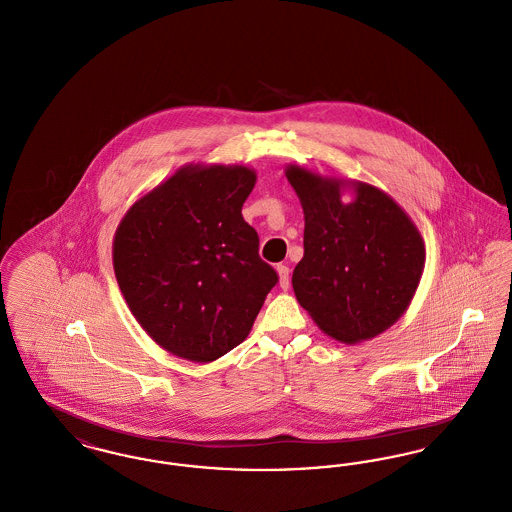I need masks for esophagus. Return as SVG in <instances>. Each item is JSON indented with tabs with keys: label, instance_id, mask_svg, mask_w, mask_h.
I'll list each match as a JSON object with an SVG mask.
<instances>
[{
	"label": "esophagus",
	"instance_id": "1",
	"mask_svg": "<svg viewBox=\"0 0 512 512\" xmlns=\"http://www.w3.org/2000/svg\"><path fill=\"white\" fill-rule=\"evenodd\" d=\"M276 270H278V276H280V288L288 290L290 288V268L286 265H278Z\"/></svg>",
	"mask_w": 512,
	"mask_h": 512
}]
</instances>
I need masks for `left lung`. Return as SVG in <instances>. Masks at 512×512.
<instances>
[{
    "mask_svg": "<svg viewBox=\"0 0 512 512\" xmlns=\"http://www.w3.org/2000/svg\"><path fill=\"white\" fill-rule=\"evenodd\" d=\"M286 176L305 213L303 259L293 292L318 328L345 343L370 340L405 313L424 270V242L405 211L374 186L341 182L292 165Z\"/></svg>",
    "mask_w": 512,
    "mask_h": 512,
    "instance_id": "obj_1",
    "label": "left lung"
}]
</instances>
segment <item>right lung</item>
Here are the masks:
<instances>
[{"mask_svg":"<svg viewBox=\"0 0 512 512\" xmlns=\"http://www.w3.org/2000/svg\"><path fill=\"white\" fill-rule=\"evenodd\" d=\"M255 172L186 167L132 205L119 224L113 265L147 334L172 355L209 363L247 338L276 270L242 217Z\"/></svg>","mask_w":512,"mask_h":512,"instance_id":"1","label":"right lung"}]
</instances>
